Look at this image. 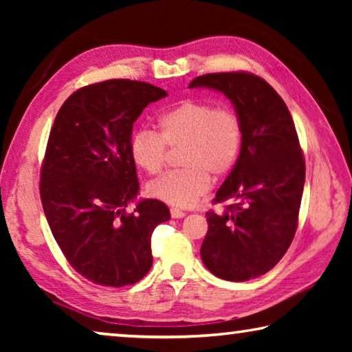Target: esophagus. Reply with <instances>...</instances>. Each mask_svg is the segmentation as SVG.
I'll use <instances>...</instances> for the list:
<instances>
[{"instance_id":"obj_1","label":"esophagus","mask_w":352,"mask_h":352,"mask_svg":"<svg viewBox=\"0 0 352 352\" xmlns=\"http://www.w3.org/2000/svg\"><path fill=\"white\" fill-rule=\"evenodd\" d=\"M170 216L174 219H183L184 216H186V212L182 211V210H177V208H172L170 210Z\"/></svg>"}]
</instances>
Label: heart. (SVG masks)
I'll return each instance as SVG.
<instances>
[{"mask_svg": "<svg viewBox=\"0 0 352 352\" xmlns=\"http://www.w3.org/2000/svg\"><path fill=\"white\" fill-rule=\"evenodd\" d=\"M158 133L140 129L130 138V157L147 174H158L168 147H180L184 168L168 172L148 184L152 197L164 204L192 206L220 178L234 168L242 147V122L237 113L205 100L186 99L157 119Z\"/></svg>", "mask_w": 352, "mask_h": 352, "instance_id": "1", "label": "heart"}]
</instances>
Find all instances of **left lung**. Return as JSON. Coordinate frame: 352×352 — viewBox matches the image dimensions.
Returning <instances> with one entry per match:
<instances>
[{"label":"left lung","mask_w":352,"mask_h":352,"mask_svg":"<svg viewBox=\"0 0 352 352\" xmlns=\"http://www.w3.org/2000/svg\"><path fill=\"white\" fill-rule=\"evenodd\" d=\"M189 88L222 93L242 122L239 158L214 199L233 205L206 212L200 256L217 278L248 281L272 270L295 236L306 178L295 124L281 96L254 74H205Z\"/></svg>","instance_id":"8db88e82"}]
</instances>
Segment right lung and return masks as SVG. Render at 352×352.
I'll return each mask as SVG.
<instances>
[{
    "mask_svg": "<svg viewBox=\"0 0 352 352\" xmlns=\"http://www.w3.org/2000/svg\"><path fill=\"white\" fill-rule=\"evenodd\" d=\"M166 96L146 82L94 83L65 100L51 129L40 182L43 211L69 264L94 284L124 287L144 278L152 231L170 219L163 201L138 200L129 148L142 110ZM130 201L137 206L126 214Z\"/></svg>",
    "mask_w": 352,
    "mask_h": 352,
    "instance_id": "right-lung-1",
    "label": "right lung"
}]
</instances>
